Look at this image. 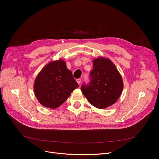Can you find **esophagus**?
<instances>
[{"instance_id": "obj_1", "label": "esophagus", "mask_w": 159, "mask_h": 159, "mask_svg": "<svg viewBox=\"0 0 159 159\" xmlns=\"http://www.w3.org/2000/svg\"><path fill=\"white\" fill-rule=\"evenodd\" d=\"M76 80H77V83H78L79 84H80V82H81V79H77Z\"/></svg>"}]
</instances>
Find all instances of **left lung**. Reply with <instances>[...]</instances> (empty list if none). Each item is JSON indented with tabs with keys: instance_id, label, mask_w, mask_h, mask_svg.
<instances>
[{
	"instance_id": "1",
	"label": "left lung",
	"mask_w": 159,
	"mask_h": 159,
	"mask_svg": "<svg viewBox=\"0 0 159 159\" xmlns=\"http://www.w3.org/2000/svg\"><path fill=\"white\" fill-rule=\"evenodd\" d=\"M90 80L81 86L82 93L93 106L103 109L113 104L121 95L123 82L113 63L103 57L93 60Z\"/></svg>"
}]
</instances>
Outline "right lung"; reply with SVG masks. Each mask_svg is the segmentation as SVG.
<instances>
[{"label":"right lung","instance_id":"obj_1","mask_svg":"<svg viewBox=\"0 0 159 159\" xmlns=\"http://www.w3.org/2000/svg\"><path fill=\"white\" fill-rule=\"evenodd\" d=\"M78 87L65 62L58 60L48 64L39 73L35 81L34 92L42 105L55 109Z\"/></svg>","mask_w":159,"mask_h":159}]
</instances>
